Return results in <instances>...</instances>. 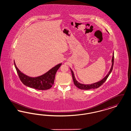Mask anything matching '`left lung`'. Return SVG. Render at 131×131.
I'll list each match as a JSON object with an SVG mask.
<instances>
[{"mask_svg":"<svg viewBox=\"0 0 131 131\" xmlns=\"http://www.w3.org/2000/svg\"><path fill=\"white\" fill-rule=\"evenodd\" d=\"M113 63H114V52L112 53V66H111V68L110 71L107 74V75H106V77H104L102 80H101L100 81L95 82V83H91V84H82V83H80V82H79V81H78L76 80L75 78V74L74 73V72L73 71V70L70 68V70H71V73H72V77H73V81H74L75 85L77 87H78L79 88H80L81 89H82V90H89V89H96V88H97L100 87L101 85H102L106 81V79L108 77L109 75H110V74L112 72L113 66Z\"/></svg>","mask_w":131,"mask_h":131,"instance_id":"1","label":"left lung"}]
</instances>
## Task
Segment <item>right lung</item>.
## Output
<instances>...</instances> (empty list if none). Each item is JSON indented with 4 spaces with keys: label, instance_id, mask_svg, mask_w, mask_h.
I'll return each mask as SVG.
<instances>
[{
    "label": "right lung",
    "instance_id": "obj_1",
    "mask_svg": "<svg viewBox=\"0 0 131 131\" xmlns=\"http://www.w3.org/2000/svg\"><path fill=\"white\" fill-rule=\"evenodd\" d=\"M61 64L62 63L56 65L43 75L36 77H32L22 73L17 68L14 61L15 67L21 82L27 87L40 90H47L52 86L56 72Z\"/></svg>",
    "mask_w": 131,
    "mask_h": 131
}]
</instances>
